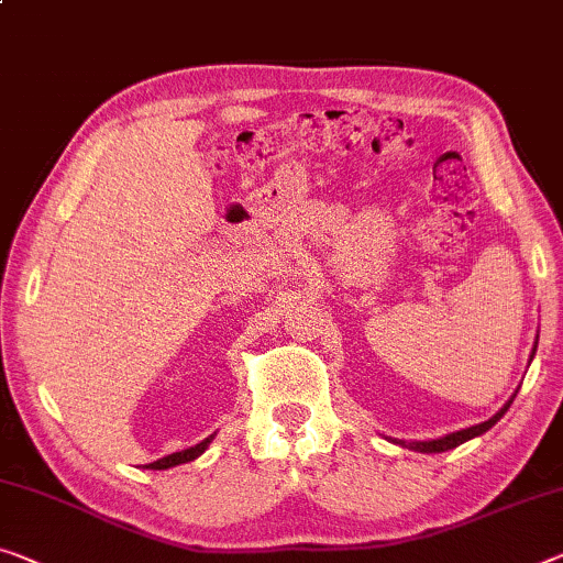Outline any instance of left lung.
I'll use <instances>...</instances> for the list:
<instances>
[{
  "instance_id": "obj_1",
  "label": "left lung",
  "mask_w": 563,
  "mask_h": 563,
  "mask_svg": "<svg viewBox=\"0 0 563 563\" xmlns=\"http://www.w3.org/2000/svg\"><path fill=\"white\" fill-rule=\"evenodd\" d=\"M533 352H536V344H533ZM514 397H516V395H514ZM514 397H511V400H508V402L504 405V408H500L496 415H493L490 420H486V422H478V426H473V428H465V430L451 432V435H443V438H438V440H412V443H405V440H393V443L402 445V448H410V451H418V453H445V451H453V448L463 445L465 440L478 438V435H483V432H486V430H490L493 426H496V422L506 415V410L511 408Z\"/></svg>"
}]
</instances>
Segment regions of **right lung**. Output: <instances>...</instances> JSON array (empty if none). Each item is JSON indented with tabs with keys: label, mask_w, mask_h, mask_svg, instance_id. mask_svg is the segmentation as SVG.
<instances>
[{
	"label": "right lung",
	"mask_w": 563,
	"mask_h": 563,
	"mask_svg": "<svg viewBox=\"0 0 563 563\" xmlns=\"http://www.w3.org/2000/svg\"><path fill=\"white\" fill-rule=\"evenodd\" d=\"M211 440H213V435H209L206 440H201V443L194 445V448H186V451L170 453V455H166V457H161V461L143 465V468H151V471H166V468H176V465H180V463H191V461H196V457L206 451V448H209Z\"/></svg>",
	"instance_id": "obj_1"
}]
</instances>
